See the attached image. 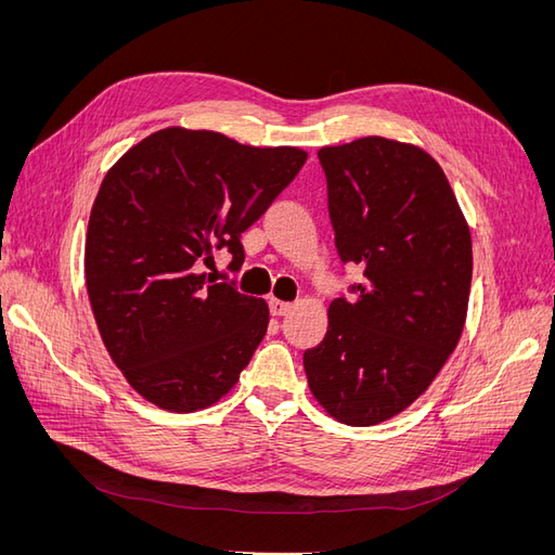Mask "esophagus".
<instances>
[{"mask_svg": "<svg viewBox=\"0 0 555 555\" xmlns=\"http://www.w3.org/2000/svg\"><path fill=\"white\" fill-rule=\"evenodd\" d=\"M268 306H271V312H273L275 317L287 314V312L294 308L292 304H287V300H280V298H271V300H268Z\"/></svg>", "mask_w": 555, "mask_h": 555, "instance_id": "1", "label": "esophagus"}]
</instances>
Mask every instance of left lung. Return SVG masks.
Wrapping results in <instances>:
<instances>
[{
	"label": "left lung",
	"mask_w": 555,
	"mask_h": 555,
	"mask_svg": "<svg viewBox=\"0 0 555 555\" xmlns=\"http://www.w3.org/2000/svg\"><path fill=\"white\" fill-rule=\"evenodd\" d=\"M335 247L363 266L357 298L328 306L324 340L304 354L314 400L335 422L375 426L422 396L456 349L473 282V238L426 150L363 137L317 153Z\"/></svg>",
	"instance_id": "left-lung-1"
}]
</instances>
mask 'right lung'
I'll return each mask as SVG.
<instances>
[{
	"instance_id": "obj_1",
	"label": "right lung",
	"mask_w": 555,
	"mask_h": 555,
	"mask_svg": "<svg viewBox=\"0 0 555 555\" xmlns=\"http://www.w3.org/2000/svg\"><path fill=\"white\" fill-rule=\"evenodd\" d=\"M308 153L220 131L166 127L106 171L86 233V287L113 363L137 393L198 412L236 386L266 335L268 304L201 266L229 247L296 178Z\"/></svg>"
}]
</instances>
